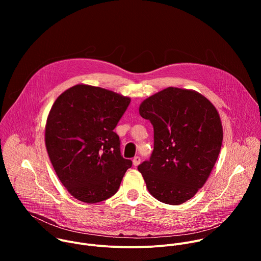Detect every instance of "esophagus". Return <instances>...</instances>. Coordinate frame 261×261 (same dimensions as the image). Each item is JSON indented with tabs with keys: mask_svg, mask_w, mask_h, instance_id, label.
Wrapping results in <instances>:
<instances>
[{
	"mask_svg": "<svg viewBox=\"0 0 261 261\" xmlns=\"http://www.w3.org/2000/svg\"><path fill=\"white\" fill-rule=\"evenodd\" d=\"M140 161H141V158H140L139 156H136V157H134V158H133V160H132V162H133V165H134V166H137V165H139Z\"/></svg>",
	"mask_w": 261,
	"mask_h": 261,
	"instance_id": "34e87169",
	"label": "esophagus"
}]
</instances>
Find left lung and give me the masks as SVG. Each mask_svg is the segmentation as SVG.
Segmentation results:
<instances>
[{
  "mask_svg": "<svg viewBox=\"0 0 261 261\" xmlns=\"http://www.w3.org/2000/svg\"><path fill=\"white\" fill-rule=\"evenodd\" d=\"M139 115L154 128L153 153L137 167L148 192L167 204L184 203L202 188L218 159V111L199 93L170 87L145 99Z\"/></svg>",
  "mask_w": 261,
  "mask_h": 261,
  "instance_id": "1",
  "label": "left lung"
}]
</instances>
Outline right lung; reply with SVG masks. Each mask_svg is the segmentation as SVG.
<instances>
[{
	"instance_id": "1",
	"label": "right lung",
	"mask_w": 261,
	"mask_h": 261,
	"mask_svg": "<svg viewBox=\"0 0 261 261\" xmlns=\"http://www.w3.org/2000/svg\"><path fill=\"white\" fill-rule=\"evenodd\" d=\"M131 99L98 87L74 86L55 101L45 145L55 171L76 199L96 203L117 193L132 161L114 131Z\"/></svg>"
}]
</instances>
